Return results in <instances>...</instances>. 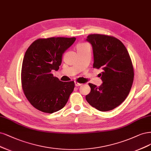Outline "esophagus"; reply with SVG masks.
Listing matches in <instances>:
<instances>
[{
  "instance_id": "obj_1",
  "label": "esophagus",
  "mask_w": 151,
  "mask_h": 151,
  "mask_svg": "<svg viewBox=\"0 0 151 151\" xmlns=\"http://www.w3.org/2000/svg\"><path fill=\"white\" fill-rule=\"evenodd\" d=\"M81 85H82L81 83H79V82H77V81L75 82V86H76L78 87V86H81Z\"/></svg>"
}]
</instances>
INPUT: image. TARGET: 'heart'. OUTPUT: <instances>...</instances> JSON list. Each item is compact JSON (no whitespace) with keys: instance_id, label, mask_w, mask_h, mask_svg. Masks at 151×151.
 <instances>
[{"instance_id":"1","label":"heart","mask_w":151,"mask_h":151,"mask_svg":"<svg viewBox=\"0 0 151 151\" xmlns=\"http://www.w3.org/2000/svg\"><path fill=\"white\" fill-rule=\"evenodd\" d=\"M86 45V44H84V43H80V44H79L77 45V47H79V46H83V45Z\"/></svg>"}]
</instances>
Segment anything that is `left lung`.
Instances as JSON below:
<instances>
[{
	"instance_id": "obj_1",
	"label": "left lung",
	"mask_w": 151,
	"mask_h": 151,
	"mask_svg": "<svg viewBox=\"0 0 151 151\" xmlns=\"http://www.w3.org/2000/svg\"><path fill=\"white\" fill-rule=\"evenodd\" d=\"M93 49V67L103 70L99 87L89 83L91 91L86 101L100 111L118 107L129 95L134 81V67L126 47L120 40L111 35L90 34L86 39Z\"/></svg>"
}]
</instances>
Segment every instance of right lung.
Returning a JSON list of instances; mask_svg holds the SVG:
<instances>
[{
  "mask_svg": "<svg viewBox=\"0 0 151 151\" xmlns=\"http://www.w3.org/2000/svg\"><path fill=\"white\" fill-rule=\"evenodd\" d=\"M76 39H39L26 50L21 70L22 88L30 104L37 110L52 114L60 110L68 101L74 82H62L51 71L59 70L62 54Z\"/></svg>",
  "mask_w": 151,
  "mask_h": 151,
  "instance_id": "right-lung-1",
  "label": "right lung"
}]
</instances>
